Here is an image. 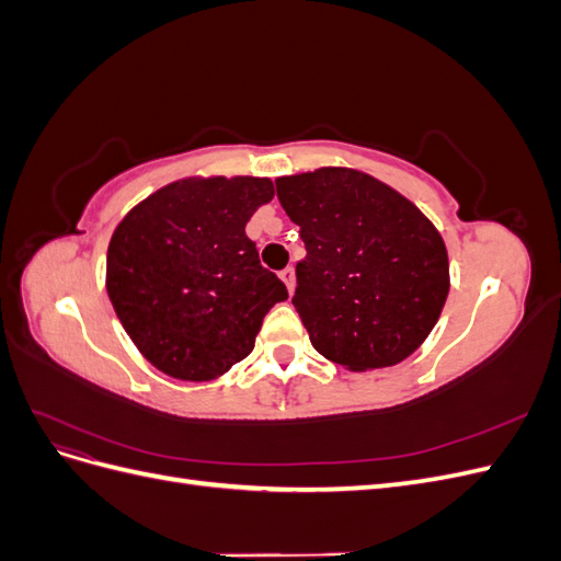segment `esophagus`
Returning a JSON list of instances; mask_svg holds the SVG:
<instances>
[{
  "instance_id": "34e87169",
  "label": "esophagus",
  "mask_w": 561,
  "mask_h": 561,
  "mask_svg": "<svg viewBox=\"0 0 561 561\" xmlns=\"http://www.w3.org/2000/svg\"><path fill=\"white\" fill-rule=\"evenodd\" d=\"M280 280L285 283V287H287V293H293V290H295V285H297V276H295V268H293V266H287V268H283V271H280Z\"/></svg>"
}]
</instances>
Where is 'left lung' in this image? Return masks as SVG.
Returning a JSON list of instances; mask_svg holds the SVG:
<instances>
[{"label":"left lung","instance_id":"obj_1","mask_svg":"<svg viewBox=\"0 0 561 561\" xmlns=\"http://www.w3.org/2000/svg\"><path fill=\"white\" fill-rule=\"evenodd\" d=\"M276 192L307 245L293 304L313 348L351 371L410 358L449 295L447 248L431 219L344 165L278 178Z\"/></svg>","mask_w":561,"mask_h":561}]
</instances>
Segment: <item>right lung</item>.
Listing matches in <instances>:
<instances>
[{
  "label": "right lung",
  "instance_id": "obj_1",
  "mask_svg": "<svg viewBox=\"0 0 561 561\" xmlns=\"http://www.w3.org/2000/svg\"><path fill=\"white\" fill-rule=\"evenodd\" d=\"M274 182L192 175L161 186L116 225L107 295L145 358L182 381L227 375L254 348L268 309L287 299L245 236Z\"/></svg>",
  "mask_w": 561,
  "mask_h": 561
}]
</instances>
